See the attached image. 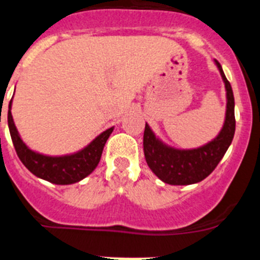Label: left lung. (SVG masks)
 Returning a JSON list of instances; mask_svg holds the SVG:
<instances>
[{"label":"left lung","mask_w":260,"mask_h":260,"mask_svg":"<svg viewBox=\"0 0 260 260\" xmlns=\"http://www.w3.org/2000/svg\"><path fill=\"white\" fill-rule=\"evenodd\" d=\"M226 89V113L219 135L199 148L177 150L162 143L150 126L146 123L143 135V150L146 161L151 171L169 185H191L201 182L213 172L233 141L236 132L234 96L231 83L225 77L221 65L216 61Z\"/></svg>","instance_id":"8db88e82"}]
</instances>
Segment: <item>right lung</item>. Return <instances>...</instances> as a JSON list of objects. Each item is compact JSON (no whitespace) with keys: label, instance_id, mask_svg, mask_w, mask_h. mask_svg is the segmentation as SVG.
I'll list each match as a JSON object with an SVG mask.
<instances>
[{"label":"right lung","instance_id":"1","mask_svg":"<svg viewBox=\"0 0 260 260\" xmlns=\"http://www.w3.org/2000/svg\"><path fill=\"white\" fill-rule=\"evenodd\" d=\"M8 123L18 157L23 165L39 178L56 183V185H71L86 178L98 167L103 150L108 138L113 132V127L108 128L104 133L96 137L83 150L73 155L65 156H47L29 150L26 143L20 139L15 123L11 116V102L9 104Z\"/></svg>","mask_w":260,"mask_h":260}]
</instances>
